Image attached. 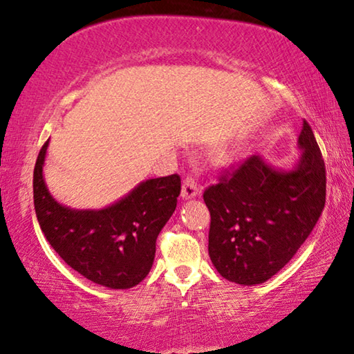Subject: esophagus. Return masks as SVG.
I'll return each instance as SVG.
<instances>
[{
  "label": "esophagus",
  "instance_id": "1",
  "mask_svg": "<svg viewBox=\"0 0 354 354\" xmlns=\"http://www.w3.org/2000/svg\"><path fill=\"white\" fill-rule=\"evenodd\" d=\"M200 194V185L198 183H196L195 178L192 176H187L184 179V184H183V198L184 200H190V198H195L196 195Z\"/></svg>",
  "mask_w": 354,
  "mask_h": 354
}]
</instances>
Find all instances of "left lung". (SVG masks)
<instances>
[{"instance_id": "obj_1", "label": "left lung", "mask_w": 354, "mask_h": 354, "mask_svg": "<svg viewBox=\"0 0 354 354\" xmlns=\"http://www.w3.org/2000/svg\"><path fill=\"white\" fill-rule=\"evenodd\" d=\"M301 158L281 171L250 156L205 190L211 212L209 256L231 283H266L306 241L326 200V170L313 129L303 120Z\"/></svg>"}]
</instances>
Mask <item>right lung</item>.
I'll return each instance as SVG.
<instances>
[{"label":"right lung","mask_w":354,"mask_h":354,"mask_svg":"<svg viewBox=\"0 0 354 354\" xmlns=\"http://www.w3.org/2000/svg\"><path fill=\"white\" fill-rule=\"evenodd\" d=\"M48 140L34 167V207L46 241L68 266L93 283L129 289L151 270L156 239L175 212L181 178L148 179L115 205L76 211L53 198L44 181Z\"/></svg>","instance_id":"obj_1"}]
</instances>
